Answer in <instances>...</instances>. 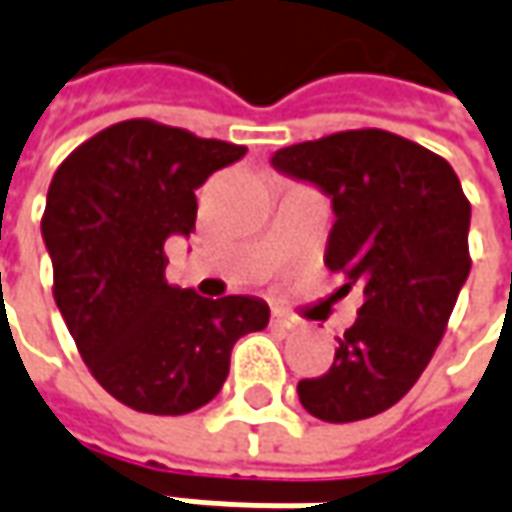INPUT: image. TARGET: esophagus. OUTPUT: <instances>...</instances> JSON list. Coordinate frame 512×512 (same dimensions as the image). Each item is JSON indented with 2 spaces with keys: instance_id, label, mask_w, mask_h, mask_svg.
<instances>
[{
  "instance_id": "1",
  "label": "esophagus",
  "mask_w": 512,
  "mask_h": 512,
  "mask_svg": "<svg viewBox=\"0 0 512 512\" xmlns=\"http://www.w3.org/2000/svg\"><path fill=\"white\" fill-rule=\"evenodd\" d=\"M272 326L280 328V331H297V328H300V320H297V317H289V314H283V311H274Z\"/></svg>"
}]
</instances>
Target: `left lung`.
Segmentation results:
<instances>
[{
    "label": "left lung",
    "mask_w": 512,
    "mask_h": 512,
    "mask_svg": "<svg viewBox=\"0 0 512 512\" xmlns=\"http://www.w3.org/2000/svg\"><path fill=\"white\" fill-rule=\"evenodd\" d=\"M272 167L331 198L326 266L365 294L331 368L300 379V402L323 422L382 414L431 362L470 274L462 184L445 158L385 130L283 147Z\"/></svg>",
    "instance_id": "obj_1"
}]
</instances>
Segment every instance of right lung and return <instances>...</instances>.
Masks as SVG:
<instances>
[{"label": "right lung", "instance_id": "add662e5", "mask_svg": "<svg viewBox=\"0 0 512 512\" xmlns=\"http://www.w3.org/2000/svg\"><path fill=\"white\" fill-rule=\"evenodd\" d=\"M243 155L133 118L76 147L50 181L42 238L56 306L98 385L133 411L206 405L229 377L232 345L269 326L260 297L209 300L167 280L164 243L195 232V189Z\"/></svg>", "mask_w": 512, "mask_h": 512}]
</instances>
